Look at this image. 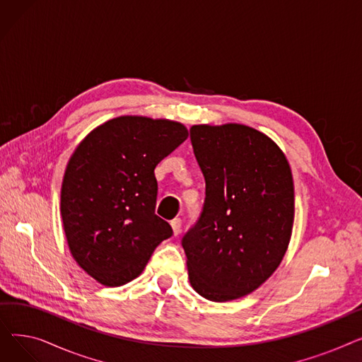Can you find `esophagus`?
Returning <instances> with one entry per match:
<instances>
[{"label": "esophagus", "mask_w": 362, "mask_h": 362, "mask_svg": "<svg viewBox=\"0 0 362 362\" xmlns=\"http://www.w3.org/2000/svg\"><path fill=\"white\" fill-rule=\"evenodd\" d=\"M170 224H171V229H173V233L177 236L180 233V230H182V220L179 217H176V218L171 220Z\"/></svg>", "instance_id": "34e87169"}]
</instances>
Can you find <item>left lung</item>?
I'll return each instance as SVG.
<instances>
[{
    "mask_svg": "<svg viewBox=\"0 0 362 362\" xmlns=\"http://www.w3.org/2000/svg\"><path fill=\"white\" fill-rule=\"evenodd\" d=\"M205 179L197 223L182 238L192 288L224 302L255 291L281 262L292 235V171L280 148L243 124L192 126Z\"/></svg>",
    "mask_w": 362,
    "mask_h": 362,
    "instance_id": "left-lung-1",
    "label": "left lung"
}]
</instances>
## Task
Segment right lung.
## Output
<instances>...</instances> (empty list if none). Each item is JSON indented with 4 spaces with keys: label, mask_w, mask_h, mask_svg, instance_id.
<instances>
[{
    "label": "right lung",
    "mask_w": 362,
    "mask_h": 362,
    "mask_svg": "<svg viewBox=\"0 0 362 362\" xmlns=\"http://www.w3.org/2000/svg\"><path fill=\"white\" fill-rule=\"evenodd\" d=\"M186 138L180 123L124 116L92 130L73 152L62 186L64 232L76 262L105 286L139 276L173 235L156 214L154 170Z\"/></svg>",
    "instance_id": "add662e5"
}]
</instances>
